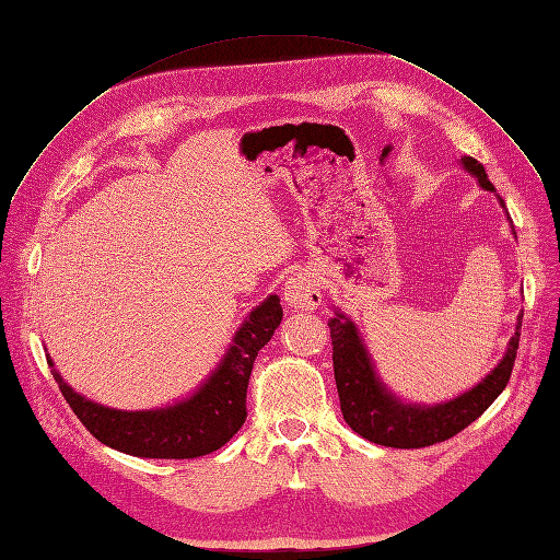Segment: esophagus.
<instances>
[{
  "label": "esophagus",
  "mask_w": 560,
  "mask_h": 560,
  "mask_svg": "<svg viewBox=\"0 0 560 560\" xmlns=\"http://www.w3.org/2000/svg\"><path fill=\"white\" fill-rule=\"evenodd\" d=\"M283 300L290 308H295V311L318 308L320 302H323L320 283L315 281L308 272H295L293 277H288V281H285Z\"/></svg>",
  "instance_id": "obj_1"
}]
</instances>
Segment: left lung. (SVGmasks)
I'll return each mask as SVG.
<instances>
[{"label": "left lung", "instance_id": "1", "mask_svg": "<svg viewBox=\"0 0 560 560\" xmlns=\"http://www.w3.org/2000/svg\"><path fill=\"white\" fill-rule=\"evenodd\" d=\"M462 164L485 189L497 191L478 160L462 158ZM501 206H505L503 199ZM520 331L522 315L503 361L471 392L444 405L417 407L405 405L386 392L373 371V363L366 350H363L354 325L338 313L329 323V334L334 346V377L346 423L363 440L392 448H423L451 440L459 430L474 423L505 388L510 375H513Z\"/></svg>", "mask_w": 560, "mask_h": 560}]
</instances>
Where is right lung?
Wrapping results in <instances>:
<instances>
[{
    "mask_svg": "<svg viewBox=\"0 0 560 560\" xmlns=\"http://www.w3.org/2000/svg\"><path fill=\"white\" fill-rule=\"evenodd\" d=\"M279 298L256 306L233 338L222 366L189 400L166 409L120 411L95 405L61 380V394L82 425L101 444L137 457L189 459L222 448L247 421V386L260 348L281 323ZM52 366V361H47Z\"/></svg>",
    "mask_w": 560,
    "mask_h": 560,
    "instance_id": "right-lung-1",
    "label": "right lung"
}]
</instances>
